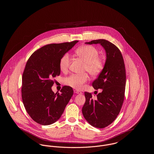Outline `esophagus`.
Instances as JSON below:
<instances>
[{"mask_svg": "<svg viewBox=\"0 0 154 154\" xmlns=\"http://www.w3.org/2000/svg\"><path fill=\"white\" fill-rule=\"evenodd\" d=\"M74 92L75 93V94H82L81 92L78 91V90H77V89H74Z\"/></svg>", "mask_w": 154, "mask_h": 154, "instance_id": "esophagus-1", "label": "esophagus"}]
</instances>
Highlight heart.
<instances>
[{
	"mask_svg": "<svg viewBox=\"0 0 154 154\" xmlns=\"http://www.w3.org/2000/svg\"><path fill=\"white\" fill-rule=\"evenodd\" d=\"M75 54L85 62L84 70L87 71L92 77L98 75L102 71L104 62L102 59L99 57V52L95 47L92 45H83L75 50ZM70 64V58L68 54L62 56L59 61L60 70L66 73ZM88 80L87 74L81 75L72 74L64 79V83L72 88L80 89L82 85Z\"/></svg>",
	"mask_w": 154,
	"mask_h": 154,
	"instance_id": "1",
	"label": "heart"
}]
</instances>
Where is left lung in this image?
<instances>
[{
	"label": "left lung",
	"mask_w": 154,
	"mask_h": 154,
	"mask_svg": "<svg viewBox=\"0 0 154 154\" xmlns=\"http://www.w3.org/2000/svg\"><path fill=\"white\" fill-rule=\"evenodd\" d=\"M85 44H100L106 51V60L102 71L92 83L102 92L94 97L85 92L86 101L82 109L84 117L92 126L104 128L117 117L124 102L126 71L122 54L117 46L104 39L92 40Z\"/></svg>",
	"instance_id": "8db88e82"
}]
</instances>
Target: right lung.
Masks as SVG:
<instances>
[{"mask_svg": "<svg viewBox=\"0 0 154 154\" xmlns=\"http://www.w3.org/2000/svg\"><path fill=\"white\" fill-rule=\"evenodd\" d=\"M79 41L47 44L34 52L28 59L22 74V102L28 114L36 122L49 125L57 121L73 95L64 86L61 94L51 87L54 78L59 75L60 59Z\"/></svg>", "mask_w": 154, "mask_h": 154, "instance_id": "add662e5", "label": "right lung"}]
</instances>
